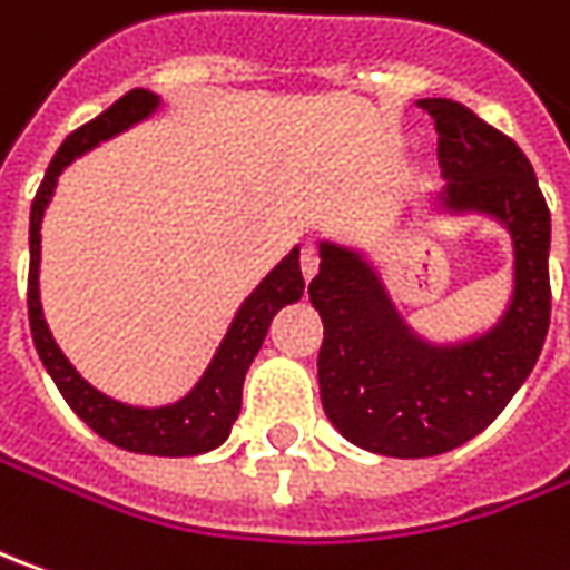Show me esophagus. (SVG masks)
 Masks as SVG:
<instances>
[{"mask_svg": "<svg viewBox=\"0 0 570 570\" xmlns=\"http://www.w3.org/2000/svg\"><path fill=\"white\" fill-rule=\"evenodd\" d=\"M318 265H322V255H318V248L312 246V243H305L303 252H299V267H303L305 281H312V277L318 274Z\"/></svg>", "mask_w": 570, "mask_h": 570, "instance_id": "esophagus-1", "label": "esophagus"}]
</instances>
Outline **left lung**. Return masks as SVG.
Listing matches in <instances>:
<instances>
[{
	"label": "left lung",
	"mask_w": 570,
	"mask_h": 570,
	"mask_svg": "<svg viewBox=\"0 0 570 570\" xmlns=\"http://www.w3.org/2000/svg\"><path fill=\"white\" fill-rule=\"evenodd\" d=\"M439 128L454 210L495 214L514 239V299L470 344L416 341L360 255L322 243L308 299L324 322L318 384L327 420L365 451L432 458L480 435L527 382L552 315L549 207L523 150L463 104L420 100Z\"/></svg>",
	"instance_id": "1"
}]
</instances>
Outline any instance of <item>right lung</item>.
Instances as JSON below:
<instances>
[{
    "label": "right lung",
    "instance_id": "add662e5",
    "mask_svg": "<svg viewBox=\"0 0 570 570\" xmlns=\"http://www.w3.org/2000/svg\"><path fill=\"white\" fill-rule=\"evenodd\" d=\"M157 104L160 100L150 90H128L126 97H119L97 119L75 128L62 141V148L56 150L50 169L37 188V198L30 205L28 318L33 346H37V353L52 375L56 387H59V394L100 439H107L116 448L135 451V454L186 458V454H205L210 448L226 442L233 422L239 416V406H243V382H246L248 365L265 344L267 327L284 305L296 303L303 296L305 281L303 271H299V248H293L236 312L224 344L217 350L214 363L207 365L205 379L195 384V391L186 394L183 401L157 406V410H141V406H126V403L112 401L107 394L94 391L71 368L69 360L62 356V350L52 341L50 327H47L43 308H40V284H37V274H40V220H43V210L50 205L59 173L94 145L119 135L122 128L141 122L145 116L157 109Z\"/></svg>",
    "mask_w": 570,
    "mask_h": 570
}]
</instances>
